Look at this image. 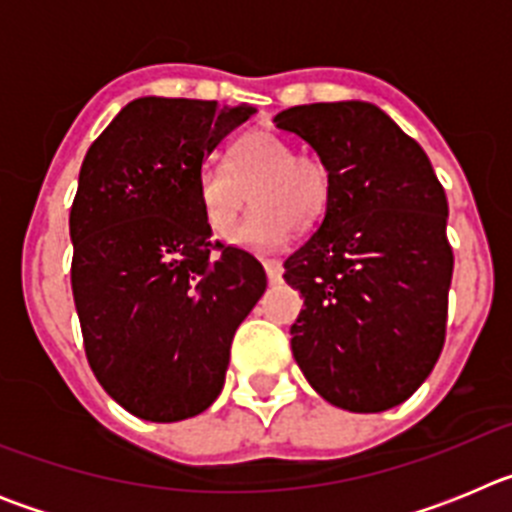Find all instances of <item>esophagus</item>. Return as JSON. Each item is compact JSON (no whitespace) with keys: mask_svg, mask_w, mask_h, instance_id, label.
Here are the masks:
<instances>
[{"mask_svg":"<svg viewBox=\"0 0 512 512\" xmlns=\"http://www.w3.org/2000/svg\"><path fill=\"white\" fill-rule=\"evenodd\" d=\"M261 264H264V271H266V277H269V282L274 284V282H279V279H282V261H277V259H264L261 261Z\"/></svg>","mask_w":512,"mask_h":512,"instance_id":"obj_1","label":"esophagus"}]
</instances>
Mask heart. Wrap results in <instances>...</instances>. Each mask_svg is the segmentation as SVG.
<instances>
[{
    "instance_id": "1",
    "label": "heart",
    "mask_w": 512,
    "mask_h": 512,
    "mask_svg": "<svg viewBox=\"0 0 512 512\" xmlns=\"http://www.w3.org/2000/svg\"><path fill=\"white\" fill-rule=\"evenodd\" d=\"M251 192L256 210L233 243L243 248H277L292 230L310 228L328 205V171L318 158L300 156L287 138L274 130L243 135L228 156V169L205 164L197 174V202L207 228L225 238L241 220Z\"/></svg>"
}]
</instances>
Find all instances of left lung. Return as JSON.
<instances>
[{
    "instance_id": "1",
    "label": "left lung",
    "mask_w": 512,
    "mask_h": 512,
    "mask_svg": "<svg viewBox=\"0 0 512 512\" xmlns=\"http://www.w3.org/2000/svg\"><path fill=\"white\" fill-rule=\"evenodd\" d=\"M274 122L312 148L330 182L323 223L284 261V282L305 297L289 328L297 366L336 408H395L433 372L446 336V194L377 104H300Z\"/></svg>"
}]
</instances>
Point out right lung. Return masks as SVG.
Masks as SVG:
<instances>
[{
	"label": "right lung",
	"instance_id": "add662e5",
	"mask_svg": "<svg viewBox=\"0 0 512 512\" xmlns=\"http://www.w3.org/2000/svg\"><path fill=\"white\" fill-rule=\"evenodd\" d=\"M256 112L205 99L140 97L87 151L71 207V289L104 392L151 423L207 410L230 343L266 289L251 253L220 248L197 202V174Z\"/></svg>",
	"mask_w": 512,
	"mask_h": 512
}]
</instances>
